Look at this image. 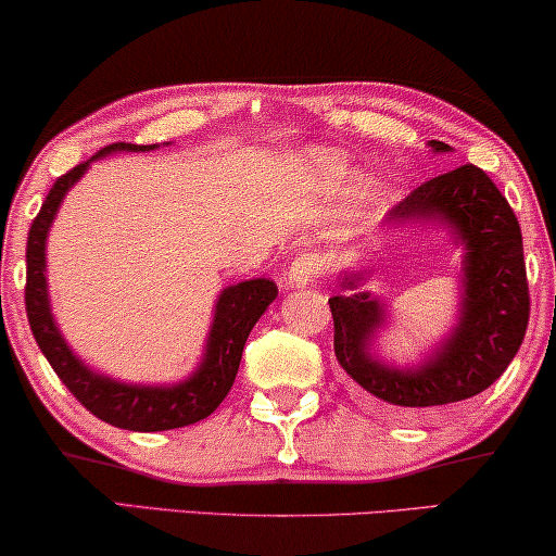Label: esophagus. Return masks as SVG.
<instances>
[{
    "label": "esophagus",
    "mask_w": 556,
    "mask_h": 556,
    "mask_svg": "<svg viewBox=\"0 0 556 556\" xmlns=\"http://www.w3.org/2000/svg\"><path fill=\"white\" fill-rule=\"evenodd\" d=\"M318 273H321V257L314 253H301L299 257H293L291 265H288L286 286L288 288H306L318 278Z\"/></svg>",
    "instance_id": "esophagus-1"
}]
</instances>
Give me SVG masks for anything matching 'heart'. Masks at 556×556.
Segmentation results:
<instances>
[{"label": "heart", "mask_w": 556, "mask_h": 556, "mask_svg": "<svg viewBox=\"0 0 556 556\" xmlns=\"http://www.w3.org/2000/svg\"><path fill=\"white\" fill-rule=\"evenodd\" d=\"M314 164H316V172L321 174L324 179H339L341 174L346 172V164H344V159L341 156H337V154H318V156H314Z\"/></svg>", "instance_id": "obj_1"}]
</instances>
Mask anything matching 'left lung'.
<instances>
[{
	"mask_svg": "<svg viewBox=\"0 0 556 556\" xmlns=\"http://www.w3.org/2000/svg\"><path fill=\"white\" fill-rule=\"evenodd\" d=\"M432 151H451L430 141ZM387 225L440 223L455 235L463 255L460 316L451 337L420 367H390L371 356V339L384 326V306L369 293L329 299L333 352L349 377L405 415L476 397L504 375L529 324V283L521 227L511 204L489 174L473 164L440 174L394 204ZM362 273H344L354 291Z\"/></svg>",
	"mask_w": 556,
	"mask_h": 556,
	"instance_id": "1",
	"label": "left lung"
}]
</instances>
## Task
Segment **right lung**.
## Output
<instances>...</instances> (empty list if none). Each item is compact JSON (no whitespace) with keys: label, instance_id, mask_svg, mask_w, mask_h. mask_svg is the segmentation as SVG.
<instances>
[{"label":"right lung","instance_id":"1","mask_svg":"<svg viewBox=\"0 0 556 556\" xmlns=\"http://www.w3.org/2000/svg\"><path fill=\"white\" fill-rule=\"evenodd\" d=\"M156 143L139 147V143H111L90 156L88 162L73 166L71 172L63 174L50 194L45 197L42 210L37 212L29 227L27 238V283H25V306L33 337L40 346V352L48 356L50 367L55 369L73 397L83 407L90 409L98 420L116 425L124 430L136 432H159L185 428V425L200 422L210 417L219 407V402L227 397L235 382V375L240 369L242 349L257 324V318L265 314V308L276 301L278 286L268 278L242 280L238 286L225 288L219 293L215 318L204 346V356L200 367L194 369L192 377L185 382L172 387H147V384H124L116 379L98 375L88 369L78 356L65 344L55 318L50 311L48 299V276H45V242L52 219L58 215L60 202L67 194L75 181H78L90 162L101 159L113 151H151Z\"/></svg>","mask_w":556,"mask_h":556}]
</instances>
